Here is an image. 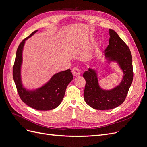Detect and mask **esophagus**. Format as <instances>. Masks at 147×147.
<instances>
[{"mask_svg": "<svg viewBox=\"0 0 147 147\" xmlns=\"http://www.w3.org/2000/svg\"><path fill=\"white\" fill-rule=\"evenodd\" d=\"M72 74L74 76L76 77V76H78V75H79L80 74V71L78 67H74L73 69H72Z\"/></svg>", "mask_w": 147, "mask_h": 147, "instance_id": "1", "label": "esophagus"}]
</instances>
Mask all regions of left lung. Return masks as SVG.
<instances>
[{
    "instance_id": "left-lung-1",
    "label": "left lung",
    "mask_w": 147,
    "mask_h": 147,
    "mask_svg": "<svg viewBox=\"0 0 147 147\" xmlns=\"http://www.w3.org/2000/svg\"><path fill=\"white\" fill-rule=\"evenodd\" d=\"M109 45L104 51L108 63L116 62L123 72L118 86L106 90L99 84L97 71L89 68L83 74L86 80L84 99L86 103L96 110H110L117 107L125 100L133 80L132 59L129 48L117 33L109 29Z\"/></svg>"
}]
</instances>
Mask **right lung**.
Masks as SVG:
<instances>
[{
    "label": "right lung",
    "instance_id": "add662e5",
    "mask_svg": "<svg viewBox=\"0 0 147 147\" xmlns=\"http://www.w3.org/2000/svg\"><path fill=\"white\" fill-rule=\"evenodd\" d=\"M37 31L38 30L34 31L29 36L24 39L18 47L13 68V77L22 101L34 109L50 110L56 108L61 103L66 88L72 80L73 75L70 70L68 69L53 75L47 83L35 90H28L23 86L21 81V69L24 45L26 40Z\"/></svg>",
    "mask_w": 147,
    "mask_h": 147
}]
</instances>
